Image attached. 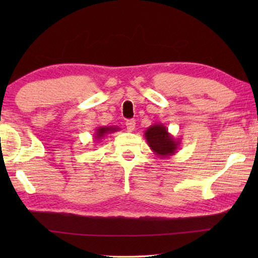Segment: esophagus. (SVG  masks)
<instances>
[{"label": "esophagus", "instance_id": "obj_1", "mask_svg": "<svg viewBox=\"0 0 258 258\" xmlns=\"http://www.w3.org/2000/svg\"><path fill=\"white\" fill-rule=\"evenodd\" d=\"M126 130L128 131V132H133L134 128H135V120L134 119H128L126 120Z\"/></svg>", "mask_w": 258, "mask_h": 258}]
</instances>
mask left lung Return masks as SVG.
<instances>
[{
  "mask_svg": "<svg viewBox=\"0 0 258 258\" xmlns=\"http://www.w3.org/2000/svg\"><path fill=\"white\" fill-rule=\"evenodd\" d=\"M145 138L150 149L160 158L175 155L181 145V140H175L168 128L160 123L149 126L145 132Z\"/></svg>",
  "mask_w": 258,
  "mask_h": 258,
  "instance_id": "obj_1",
  "label": "left lung"
}]
</instances>
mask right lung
<instances>
[{"label":"right lung","mask_w":258,"mask_h":258,"mask_svg":"<svg viewBox=\"0 0 258 258\" xmlns=\"http://www.w3.org/2000/svg\"><path fill=\"white\" fill-rule=\"evenodd\" d=\"M117 131H119V127H117V126H100V127L95 128L93 134L95 143H99L100 140H102L107 134L117 132Z\"/></svg>","instance_id":"right-lung-1"}]
</instances>
